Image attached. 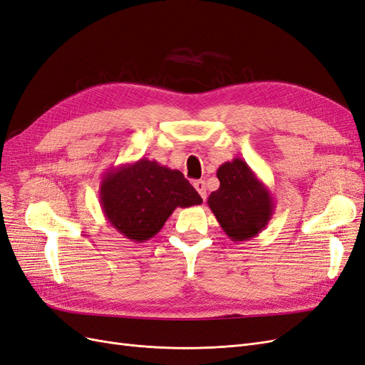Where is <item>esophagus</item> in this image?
<instances>
[{
    "label": "esophagus",
    "mask_w": 365,
    "mask_h": 365,
    "mask_svg": "<svg viewBox=\"0 0 365 365\" xmlns=\"http://www.w3.org/2000/svg\"><path fill=\"white\" fill-rule=\"evenodd\" d=\"M193 185H195V189L197 190V193L201 195V197L202 200L205 201L207 200V189H205V181H202V180H197V181H195L193 182Z\"/></svg>",
    "instance_id": "esophagus-1"
}]
</instances>
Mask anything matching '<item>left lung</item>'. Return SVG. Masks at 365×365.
I'll return each instance as SVG.
<instances>
[{"label": "left lung", "instance_id": "obj_1", "mask_svg": "<svg viewBox=\"0 0 365 365\" xmlns=\"http://www.w3.org/2000/svg\"><path fill=\"white\" fill-rule=\"evenodd\" d=\"M216 176L220 185L210 193L207 204L219 225L233 242L256 237L274 215L269 189L242 158L224 163Z\"/></svg>", "mask_w": 365, "mask_h": 365}]
</instances>
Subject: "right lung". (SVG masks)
<instances>
[{
  "instance_id": "obj_1",
  "label": "right lung",
  "mask_w": 365,
  "mask_h": 365,
  "mask_svg": "<svg viewBox=\"0 0 365 365\" xmlns=\"http://www.w3.org/2000/svg\"><path fill=\"white\" fill-rule=\"evenodd\" d=\"M98 193L108 222L138 244L155 236L176 207L202 202L180 170L148 158L108 169Z\"/></svg>"
}]
</instances>
